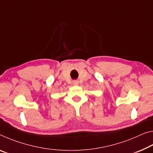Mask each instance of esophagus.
<instances>
[{"label": "esophagus", "mask_w": 153, "mask_h": 153, "mask_svg": "<svg viewBox=\"0 0 153 153\" xmlns=\"http://www.w3.org/2000/svg\"><path fill=\"white\" fill-rule=\"evenodd\" d=\"M73 84H74V85H78L79 82H78V80H74L73 81Z\"/></svg>", "instance_id": "1"}]
</instances>
